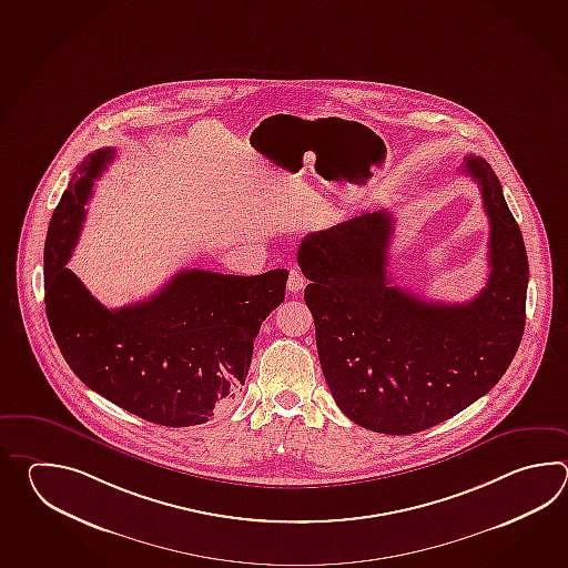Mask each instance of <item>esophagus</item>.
<instances>
[{"instance_id":"1","label":"esophagus","mask_w":568,"mask_h":568,"mask_svg":"<svg viewBox=\"0 0 568 568\" xmlns=\"http://www.w3.org/2000/svg\"><path fill=\"white\" fill-rule=\"evenodd\" d=\"M304 284H306V280H304V276H302V272H298V270H290L288 274V290L290 292H294V294H298L302 288H304Z\"/></svg>"}]
</instances>
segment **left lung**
Returning <instances> with one entry per match:
<instances>
[{
    "label": "left lung",
    "instance_id": "obj_1",
    "mask_svg": "<svg viewBox=\"0 0 568 568\" xmlns=\"http://www.w3.org/2000/svg\"><path fill=\"white\" fill-rule=\"evenodd\" d=\"M489 217V278L469 302H426L387 276L394 217L365 213L298 245L316 349L341 412L367 430L414 435L445 423L506 374L524 335L528 255L501 184L479 156L459 170Z\"/></svg>",
    "mask_w": 568,
    "mask_h": 568
}]
</instances>
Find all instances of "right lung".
Instances as JSON below:
<instances>
[{
  "mask_svg": "<svg viewBox=\"0 0 568 568\" xmlns=\"http://www.w3.org/2000/svg\"><path fill=\"white\" fill-rule=\"evenodd\" d=\"M113 158V148L89 154L50 219V331L74 375L115 406L170 428L205 424L242 392L260 326L286 296L288 270L260 276L184 270L148 301L109 311L67 262L93 181Z\"/></svg>",
  "mask_w": 568,
  "mask_h": 568,
  "instance_id": "right-lung-1",
  "label": "right lung"
}]
</instances>
